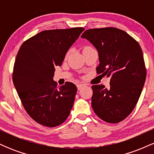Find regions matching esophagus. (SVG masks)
<instances>
[{"label": "esophagus", "instance_id": "esophagus-1", "mask_svg": "<svg viewBox=\"0 0 154 154\" xmlns=\"http://www.w3.org/2000/svg\"><path fill=\"white\" fill-rule=\"evenodd\" d=\"M83 86H84V85H83L82 84H78V85H77V89H78V91H80V90L82 88Z\"/></svg>", "mask_w": 154, "mask_h": 154}]
</instances>
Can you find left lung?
Wrapping results in <instances>:
<instances>
[{
	"mask_svg": "<svg viewBox=\"0 0 154 154\" xmlns=\"http://www.w3.org/2000/svg\"><path fill=\"white\" fill-rule=\"evenodd\" d=\"M81 38L98 51V74L110 77L109 88L92 86L93 111L106 122H119L133 110L143 88L146 69L142 49L135 39L117 28L88 29Z\"/></svg>",
	"mask_w": 154,
	"mask_h": 154,
	"instance_id": "8db88e82",
	"label": "left lung"
}]
</instances>
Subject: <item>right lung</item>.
Here are the masks:
<instances>
[{"label": "right lung", "instance_id": "obj_1", "mask_svg": "<svg viewBox=\"0 0 154 154\" xmlns=\"http://www.w3.org/2000/svg\"><path fill=\"white\" fill-rule=\"evenodd\" d=\"M84 28L39 32L21 45L14 66L13 82L27 114L35 122L54 128L62 124L73 107L77 87H57L55 66H61L69 48Z\"/></svg>", "mask_w": 154, "mask_h": 154}]
</instances>
